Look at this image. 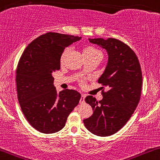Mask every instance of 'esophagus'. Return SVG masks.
Returning <instances> with one entry per match:
<instances>
[{
  "mask_svg": "<svg viewBox=\"0 0 160 160\" xmlns=\"http://www.w3.org/2000/svg\"><path fill=\"white\" fill-rule=\"evenodd\" d=\"M85 95H83V94H82L80 98V103H83L84 102H85Z\"/></svg>",
  "mask_w": 160,
  "mask_h": 160,
  "instance_id": "obj_1",
  "label": "esophagus"
}]
</instances>
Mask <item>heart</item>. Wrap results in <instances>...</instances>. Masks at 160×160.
Instances as JSON below:
<instances>
[{
  "mask_svg": "<svg viewBox=\"0 0 160 160\" xmlns=\"http://www.w3.org/2000/svg\"><path fill=\"white\" fill-rule=\"evenodd\" d=\"M69 50H70L69 48H66L63 51V52H62V55H61V58H60V61L62 63H63L64 61H65V57H66L67 54L68 53ZM83 55L85 57H89V56L101 55V53H100L99 51H98L96 48L94 47V46L87 45L84 48ZM80 83L82 84V85H84V84H85V81H84V79H80Z\"/></svg>",
  "mask_w": 160,
  "mask_h": 160,
  "instance_id": "b5f03b06",
  "label": "heart"
}]
</instances>
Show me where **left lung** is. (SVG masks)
Returning a JSON list of instances; mask_svg holds the SVG:
<instances>
[{"mask_svg": "<svg viewBox=\"0 0 160 160\" xmlns=\"http://www.w3.org/2000/svg\"><path fill=\"white\" fill-rule=\"evenodd\" d=\"M107 51L108 62L98 82L106 87L103 98L97 101L92 95L85 98L93 114L83 120L88 131L98 136H109L119 131L132 116L141 96L142 75L139 59L132 49L112 38L89 39Z\"/></svg>", "mask_w": 160, "mask_h": 160, "instance_id": "8db88e82", "label": "left lung"}]
</instances>
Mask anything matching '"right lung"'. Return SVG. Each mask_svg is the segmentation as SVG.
<instances>
[{
    "label": "right lung",
    "instance_id": "add662e5",
    "mask_svg": "<svg viewBox=\"0 0 160 160\" xmlns=\"http://www.w3.org/2000/svg\"><path fill=\"white\" fill-rule=\"evenodd\" d=\"M80 37L48 32L24 49L18 64L16 85L23 114L31 126L50 134L63 129L67 118L78 105L81 94L73 89L58 93L52 74L60 69L64 49Z\"/></svg>",
    "mask_w": 160,
    "mask_h": 160
}]
</instances>
